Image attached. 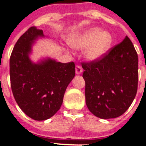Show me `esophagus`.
Listing matches in <instances>:
<instances>
[{
	"instance_id": "esophagus-1",
	"label": "esophagus",
	"mask_w": 146,
	"mask_h": 146,
	"mask_svg": "<svg viewBox=\"0 0 146 146\" xmlns=\"http://www.w3.org/2000/svg\"><path fill=\"white\" fill-rule=\"evenodd\" d=\"M82 68L80 65H76V74H80V73H82Z\"/></svg>"
}]
</instances>
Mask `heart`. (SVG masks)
<instances>
[{
  "instance_id": "b5f03b06",
  "label": "heart",
  "mask_w": 146,
  "mask_h": 146,
  "mask_svg": "<svg viewBox=\"0 0 146 146\" xmlns=\"http://www.w3.org/2000/svg\"><path fill=\"white\" fill-rule=\"evenodd\" d=\"M113 42L111 34L100 27H91L70 40L71 46L84 49V56L90 61L100 59L108 52Z\"/></svg>"
}]
</instances>
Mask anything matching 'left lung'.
Returning a JSON list of instances; mask_svg holds the SVG:
<instances>
[{
  "label": "left lung",
  "instance_id": "left-lung-1",
  "mask_svg": "<svg viewBox=\"0 0 146 146\" xmlns=\"http://www.w3.org/2000/svg\"><path fill=\"white\" fill-rule=\"evenodd\" d=\"M85 101L101 119L117 118L131 105L138 85V56L128 36L100 59L82 62Z\"/></svg>",
  "mask_w": 146,
  "mask_h": 146
}]
</instances>
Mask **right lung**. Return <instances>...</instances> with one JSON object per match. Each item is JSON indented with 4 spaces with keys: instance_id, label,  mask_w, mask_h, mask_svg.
<instances>
[{
    "instance_id": "1",
    "label": "right lung",
    "mask_w": 146,
    "mask_h": 146,
    "mask_svg": "<svg viewBox=\"0 0 146 146\" xmlns=\"http://www.w3.org/2000/svg\"><path fill=\"white\" fill-rule=\"evenodd\" d=\"M42 29L31 27L19 38L9 60V75L15 100L22 111L35 120H45L58 111L66 88L75 76V64L50 58L34 64L29 58L32 45Z\"/></svg>"
}]
</instances>
